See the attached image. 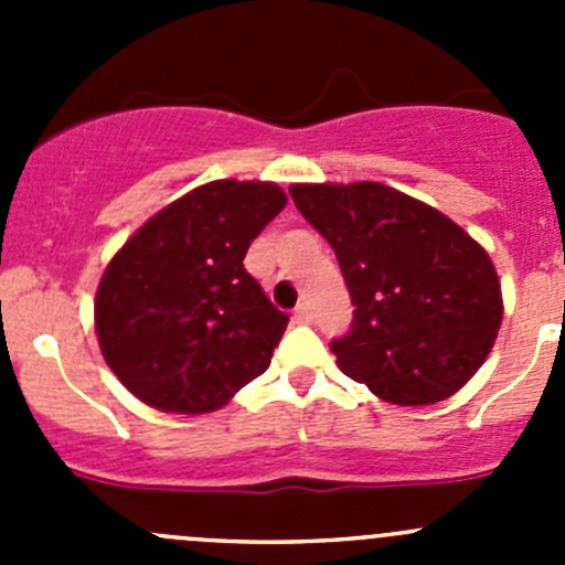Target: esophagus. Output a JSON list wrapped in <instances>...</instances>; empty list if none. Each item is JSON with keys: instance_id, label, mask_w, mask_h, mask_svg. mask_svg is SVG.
Masks as SVG:
<instances>
[{"instance_id": "obj_1", "label": "esophagus", "mask_w": 565, "mask_h": 565, "mask_svg": "<svg viewBox=\"0 0 565 565\" xmlns=\"http://www.w3.org/2000/svg\"><path fill=\"white\" fill-rule=\"evenodd\" d=\"M292 319H295V322H298V324H309L311 319H315V315H311V306H309V303H300L298 309H295Z\"/></svg>"}]
</instances>
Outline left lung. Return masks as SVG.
I'll list each match as a JSON object with an SVG mask.
<instances>
[{"mask_svg":"<svg viewBox=\"0 0 565 565\" xmlns=\"http://www.w3.org/2000/svg\"><path fill=\"white\" fill-rule=\"evenodd\" d=\"M295 207L330 243L355 311L330 341L339 369L391 404L454 396L503 319L487 250L429 204L380 182L292 185Z\"/></svg>","mask_w":565,"mask_h":565,"instance_id":"left-lung-1","label":"left lung"}]
</instances>
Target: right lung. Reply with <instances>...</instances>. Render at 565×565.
Here are the masks:
<instances>
[{"instance_id": "add662e5", "label": "right lung", "mask_w": 565, "mask_h": 565, "mask_svg": "<svg viewBox=\"0 0 565 565\" xmlns=\"http://www.w3.org/2000/svg\"><path fill=\"white\" fill-rule=\"evenodd\" d=\"M284 204L273 182H207L152 215L108 262L95 330L134 396L167 413H210L270 366L289 317L243 259Z\"/></svg>"}]
</instances>
